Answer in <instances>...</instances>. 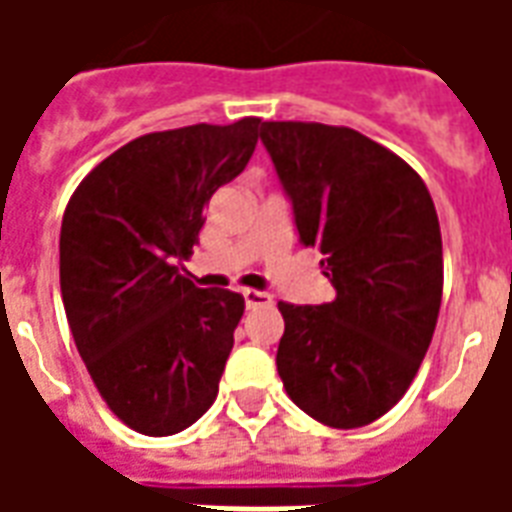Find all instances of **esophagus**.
<instances>
[{"instance_id":"1","label":"esophagus","mask_w":512,"mask_h":512,"mask_svg":"<svg viewBox=\"0 0 512 512\" xmlns=\"http://www.w3.org/2000/svg\"><path fill=\"white\" fill-rule=\"evenodd\" d=\"M244 301H246V310H257V307H268V304H274V299L263 293V290H244Z\"/></svg>"}]
</instances>
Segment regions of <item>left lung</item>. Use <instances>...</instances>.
Instances as JSON below:
<instances>
[{
  "instance_id": "8db88e82",
  "label": "left lung",
  "mask_w": 512,
  "mask_h": 512,
  "mask_svg": "<svg viewBox=\"0 0 512 512\" xmlns=\"http://www.w3.org/2000/svg\"><path fill=\"white\" fill-rule=\"evenodd\" d=\"M304 246L323 252L329 304L279 301L277 370L290 400L329 428H362L406 395L444 288L439 216L406 161L365 134L263 123Z\"/></svg>"
}]
</instances>
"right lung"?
I'll list each match as a JSON object with an SVG mask.
<instances>
[{"label":"right lung","mask_w":512,"mask_h":512,"mask_svg":"<svg viewBox=\"0 0 512 512\" xmlns=\"http://www.w3.org/2000/svg\"><path fill=\"white\" fill-rule=\"evenodd\" d=\"M260 117L136 136L79 183L62 216L60 290L106 406L172 436L213 406L244 296L183 274L213 191L255 153Z\"/></svg>","instance_id":"add662e5"}]
</instances>
